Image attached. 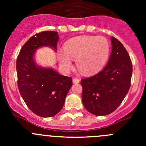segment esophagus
Instances as JSON below:
<instances>
[{"mask_svg":"<svg viewBox=\"0 0 146 146\" xmlns=\"http://www.w3.org/2000/svg\"><path fill=\"white\" fill-rule=\"evenodd\" d=\"M72 82H73V83L77 84V83L80 82V79H78V78H74V79L72 80Z\"/></svg>","mask_w":146,"mask_h":146,"instance_id":"1","label":"esophagus"}]
</instances>
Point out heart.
<instances>
[{
  "label": "heart",
  "instance_id": "b5f03b06",
  "mask_svg": "<svg viewBox=\"0 0 146 146\" xmlns=\"http://www.w3.org/2000/svg\"><path fill=\"white\" fill-rule=\"evenodd\" d=\"M65 53L59 54V62L64 69L72 66L70 58L76 60L77 69L84 74L98 72L104 66L110 53L108 40L103 36H81L72 38L64 46Z\"/></svg>",
  "mask_w": 146,
  "mask_h": 146
}]
</instances>
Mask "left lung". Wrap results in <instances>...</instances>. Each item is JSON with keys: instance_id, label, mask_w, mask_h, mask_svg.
Instances as JSON below:
<instances>
[{"instance_id": "1", "label": "left lung", "mask_w": 146, "mask_h": 146, "mask_svg": "<svg viewBox=\"0 0 146 146\" xmlns=\"http://www.w3.org/2000/svg\"><path fill=\"white\" fill-rule=\"evenodd\" d=\"M112 52L108 64L99 73L81 80L82 101L91 114L103 116L119 107L129 90L132 64L123 45L111 37Z\"/></svg>"}]
</instances>
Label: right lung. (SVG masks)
<instances>
[{
    "mask_svg": "<svg viewBox=\"0 0 146 146\" xmlns=\"http://www.w3.org/2000/svg\"><path fill=\"white\" fill-rule=\"evenodd\" d=\"M58 34L56 31L36 33L25 42L17 59V86L23 100L33 113L40 117L54 116L60 111L72 86V77L61 75L51 68L36 64V50L50 47L56 51Z\"/></svg>",
    "mask_w": 146,
    "mask_h": 146,
    "instance_id": "1",
    "label": "right lung"
}]
</instances>
